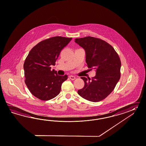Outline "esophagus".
Returning <instances> with one entry per match:
<instances>
[{"mask_svg":"<svg viewBox=\"0 0 146 146\" xmlns=\"http://www.w3.org/2000/svg\"><path fill=\"white\" fill-rule=\"evenodd\" d=\"M69 78L71 80H75V79H76V77H75V76H69Z\"/></svg>","mask_w":146,"mask_h":146,"instance_id":"esophagus-1","label":"esophagus"}]
</instances>
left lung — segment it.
Masks as SVG:
<instances>
[{
  "mask_svg": "<svg viewBox=\"0 0 146 146\" xmlns=\"http://www.w3.org/2000/svg\"><path fill=\"white\" fill-rule=\"evenodd\" d=\"M75 41L85 50L88 67L96 70L92 79L81 77L85 85L78 94L88 101H102L112 93L120 79L119 56L111 45L100 38L87 36L76 38Z\"/></svg>",
  "mask_w": 146,
  "mask_h": 146,
  "instance_id": "8db88e82",
  "label": "left lung"
}]
</instances>
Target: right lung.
Listing matches in <instances>:
<instances>
[{"instance_id":"obj_1","label":"right lung","mask_w":146,"mask_h":146,"mask_svg":"<svg viewBox=\"0 0 146 146\" xmlns=\"http://www.w3.org/2000/svg\"><path fill=\"white\" fill-rule=\"evenodd\" d=\"M72 38L54 36L39 42L31 50L24 63L25 82L30 92L42 101H48L60 93L67 75L59 76L54 66L61 51Z\"/></svg>"}]
</instances>
